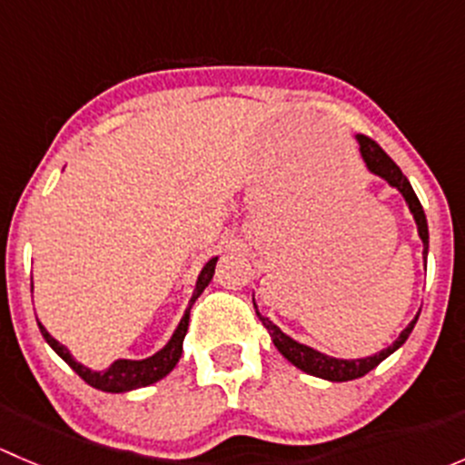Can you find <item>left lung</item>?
<instances>
[{"label": "left lung", "mask_w": 465, "mask_h": 465, "mask_svg": "<svg viewBox=\"0 0 465 465\" xmlns=\"http://www.w3.org/2000/svg\"><path fill=\"white\" fill-rule=\"evenodd\" d=\"M358 142H360V153H362L369 171L376 173V175H380V177H384V180H387L391 186H396V189L402 193V198H405L407 206H410V211L414 213L416 227H419V236H420V241H423V254H425V259H428V242H430L428 220H425V211H423V206H420L419 198H416L410 180L402 175V171L396 166V162H393V159L389 157V154L384 153V150L380 148L373 139L364 137V134H358ZM254 308H256V303H254ZM256 315H259L262 326H265L267 332H270L272 341H274V346L279 349V353L283 355L288 362H292L294 367L302 369V371H306V373H311V376L332 380V382H346V380L367 376V373L371 371V369H376L384 358H389L393 351L401 349V346L405 344V340L410 337V332L414 331V323L419 322V315H416L414 322H411L410 326L401 332V337H398L391 346H387V349L380 351V353L371 355V358L337 360V358H331V355L320 353V351L311 349V346H303V344H299V341H294L292 337H288L285 332H281L279 326H274V323L267 320V317H262L259 311H256Z\"/></svg>", "instance_id": "obj_1"}]
</instances>
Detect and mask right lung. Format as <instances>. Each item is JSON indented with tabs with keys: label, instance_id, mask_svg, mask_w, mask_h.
I'll return each instance as SVG.
<instances>
[{
	"label": "right lung",
	"instance_id": "1",
	"mask_svg": "<svg viewBox=\"0 0 465 465\" xmlns=\"http://www.w3.org/2000/svg\"><path fill=\"white\" fill-rule=\"evenodd\" d=\"M215 261L218 259H211L203 267V272H200V276H198V283H195V292H193V297H191V303H189V308H186L184 317H182L180 326H177V331L173 332L171 341H168V344L163 346L159 353H154L153 358L116 360V362L112 364L110 369H105V371H92V369L83 367L81 362H76V360L72 358V353H69V351L64 349L60 341H55L54 337L46 332V328L42 326V323H37V326H40V332H42V337L46 340V344H49L51 349H54L55 353H58L60 358H63L64 362H67L69 367L78 373V376L85 380L87 384H92L94 389H101V391H110V393H121V391H133V389H139V387H148V384L157 382V380L168 376V373L175 369V364L180 362L182 341H184L186 331H189L191 306H193L195 299L204 292V288L209 285V281L213 279Z\"/></svg>",
	"mask_w": 465,
	"mask_h": 465
}]
</instances>
